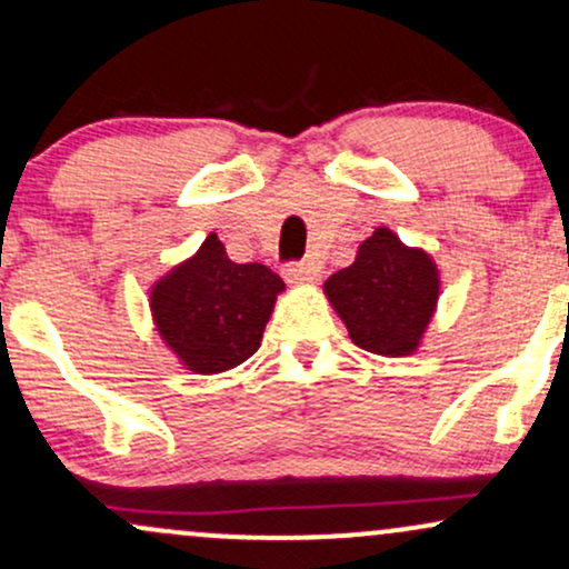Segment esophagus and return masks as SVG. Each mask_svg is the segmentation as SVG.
<instances>
[{
  "instance_id": "esophagus-1",
  "label": "esophagus",
  "mask_w": 569,
  "mask_h": 569,
  "mask_svg": "<svg viewBox=\"0 0 569 569\" xmlns=\"http://www.w3.org/2000/svg\"><path fill=\"white\" fill-rule=\"evenodd\" d=\"M283 278L289 280V283H316L318 267L310 262H291L283 267Z\"/></svg>"
}]
</instances>
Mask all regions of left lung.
Segmentation results:
<instances>
[{"instance_id":"8db88e82","label":"left lung","mask_w":569,"mask_h":569,"mask_svg":"<svg viewBox=\"0 0 569 569\" xmlns=\"http://www.w3.org/2000/svg\"><path fill=\"white\" fill-rule=\"evenodd\" d=\"M323 291L358 348L398 358L415 352L426 335L439 302V270L426 251L380 227Z\"/></svg>"}]
</instances>
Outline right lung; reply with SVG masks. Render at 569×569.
<instances>
[{
	"label": "right lung",
	"mask_w": 569,
	"mask_h": 569,
	"mask_svg": "<svg viewBox=\"0 0 569 569\" xmlns=\"http://www.w3.org/2000/svg\"><path fill=\"white\" fill-rule=\"evenodd\" d=\"M283 289L270 267L232 262L217 234H208L192 259L154 283L152 318L189 371L219 375L259 350Z\"/></svg>",
	"instance_id": "right-lung-1"
}]
</instances>
